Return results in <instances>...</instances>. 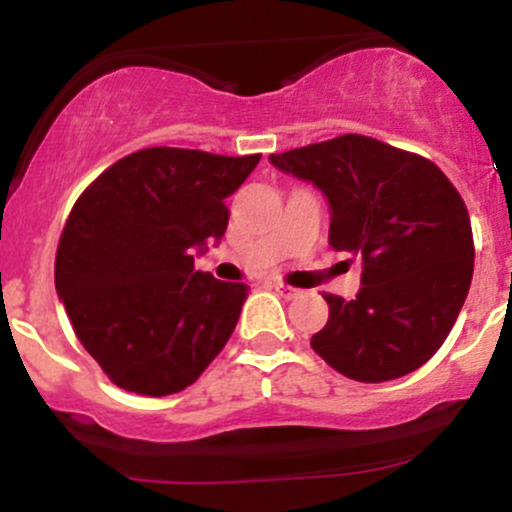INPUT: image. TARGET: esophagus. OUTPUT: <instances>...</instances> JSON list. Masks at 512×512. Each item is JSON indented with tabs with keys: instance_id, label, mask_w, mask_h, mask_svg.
<instances>
[{
	"instance_id": "esophagus-1",
	"label": "esophagus",
	"mask_w": 512,
	"mask_h": 512,
	"mask_svg": "<svg viewBox=\"0 0 512 512\" xmlns=\"http://www.w3.org/2000/svg\"><path fill=\"white\" fill-rule=\"evenodd\" d=\"M274 291L279 293L281 298H286V301H291V298H298L301 296V291L298 289H293V286H289V284H284V281H274Z\"/></svg>"
}]
</instances>
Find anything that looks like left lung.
<instances>
[{
  "label": "left lung",
  "mask_w": 512,
  "mask_h": 512,
  "mask_svg": "<svg viewBox=\"0 0 512 512\" xmlns=\"http://www.w3.org/2000/svg\"><path fill=\"white\" fill-rule=\"evenodd\" d=\"M332 209L330 245L363 260L354 301L322 293L330 320L310 346L358 383L402 378L445 342L474 272L467 207L428 158L363 134L272 154Z\"/></svg>",
  "instance_id": "left-lung-1"
}]
</instances>
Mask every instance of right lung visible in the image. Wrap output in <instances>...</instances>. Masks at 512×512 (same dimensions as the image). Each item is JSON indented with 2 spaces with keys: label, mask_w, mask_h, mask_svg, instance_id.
<instances>
[{
  "label": "right lung",
  "mask_w": 512,
  "mask_h": 512,
  "mask_svg": "<svg viewBox=\"0 0 512 512\" xmlns=\"http://www.w3.org/2000/svg\"><path fill=\"white\" fill-rule=\"evenodd\" d=\"M260 154L151 146L103 170L62 228L55 289L84 349L117 387L166 397L192 385L236 330L250 286L195 269L221 240L226 197Z\"/></svg>",
  "instance_id": "1"
}]
</instances>
